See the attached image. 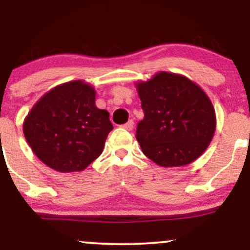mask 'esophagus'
Masks as SVG:
<instances>
[{"label": "esophagus", "instance_id": "obj_1", "mask_svg": "<svg viewBox=\"0 0 250 250\" xmlns=\"http://www.w3.org/2000/svg\"><path fill=\"white\" fill-rule=\"evenodd\" d=\"M122 128H125V130H131L134 128V121L133 120H129V121L125 123V125H122Z\"/></svg>", "mask_w": 250, "mask_h": 250}]
</instances>
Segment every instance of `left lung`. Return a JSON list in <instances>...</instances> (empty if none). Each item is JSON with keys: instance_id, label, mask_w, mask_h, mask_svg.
<instances>
[{"instance_id": "left-lung-1", "label": "left lung", "mask_w": 250, "mask_h": 250, "mask_svg": "<svg viewBox=\"0 0 250 250\" xmlns=\"http://www.w3.org/2000/svg\"><path fill=\"white\" fill-rule=\"evenodd\" d=\"M145 111L136 139L143 154L161 167H182L206 151L216 129L207 94L180 74L160 71L136 83Z\"/></svg>"}]
</instances>
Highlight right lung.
<instances>
[{
  "mask_svg": "<svg viewBox=\"0 0 250 250\" xmlns=\"http://www.w3.org/2000/svg\"><path fill=\"white\" fill-rule=\"evenodd\" d=\"M93 85L75 80L45 93L28 113L23 134L34 154L60 171H82L102 154L113 130L109 113L95 105Z\"/></svg>",
  "mask_w": 250,
  "mask_h": 250,
  "instance_id": "add662e5",
  "label": "right lung"
}]
</instances>
